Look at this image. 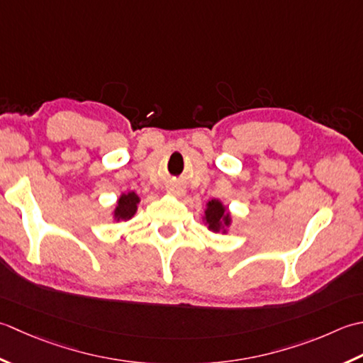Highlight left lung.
Segmentation results:
<instances>
[{
  "label": "left lung",
  "mask_w": 363,
  "mask_h": 363,
  "mask_svg": "<svg viewBox=\"0 0 363 363\" xmlns=\"http://www.w3.org/2000/svg\"><path fill=\"white\" fill-rule=\"evenodd\" d=\"M220 220H224V224L228 225L230 218H228V214L225 213V208L220 205V202L211 201L208 203V208H206V223H208L210 230H219Z\"/></svg>",
  "instance_id": "obj_1"
}]
</instances>
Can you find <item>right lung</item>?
I'll return each mask as SVG.
<instances>
[{
	"label": "right lung",
	"instance_id": "obj_1",
	"mask_svg": "<svg viewBox=\"0 0 363 363\" xmlns=\"http://www.w3.org/2000/svg\"><path fill=\"white\" fill-rule=\"evenodd\" d=\"M138 202H139V197L135 194V192H128V194H123L119 202H117V208L114 211V216L119 219H130L133 214L136 213L138 208Z\"/></svg>",
	"mask_w": 363,
	"mask_h": 363
}]
</instances>
